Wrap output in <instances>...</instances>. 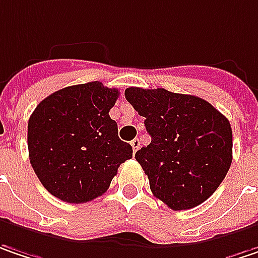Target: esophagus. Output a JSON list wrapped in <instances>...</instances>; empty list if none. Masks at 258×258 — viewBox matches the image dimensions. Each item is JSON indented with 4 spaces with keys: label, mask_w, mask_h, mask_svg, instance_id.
<instances>
[{
    "label": "esophagus",
    "mask_w": 258,
    "mask_h": 258,
    "mask_svg": "<svg viewBox=\"0 0 258 258\" xmlns=\"http://www.w3.org/2000/svg\"><path fill=\"white\" fill-rule=\"evenodd\" d=\"M131 146H133V150H134V153L139 150V147H140V140L139 139H134L133 142H131Z\"/></svg>",
    "instance_id": "34e87169"
}]
</instances>
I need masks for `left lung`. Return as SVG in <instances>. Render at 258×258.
<instances>
[{
	"label": "left lung",
	"mask_w": 258,
	"mask_h": 258,
	"mask_svg": "<svg viewBox=\"0 0 258 258\" xmlns=\"http://www.w3.org/2000/svg\"><path fill=\"white\" fill-rule=\"evenodd\" d=\"M125 99L152 137L136 153L156 199L172 210L206 202L232 162V128L205 99L165 89L128 87Z\"/></svg>",
	"instance_id": "1"
}]
</instances>
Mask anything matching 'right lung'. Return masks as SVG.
Returning <instances> with one entry per match:
<instances>
[{
    "label": "right lung",
    "instance_id": "obj_1",
    "mask_svg": "<svg viewBox=\"0 0 258 258\" xmlns=\"http://www.w3.org/2000/svg\"><path fill=\"white\" fill-rule=\"evenodd\" d=\"M118 89L100 82L64 87L29 118V159L42 185L67 203H86L109 188L133 147L119 140L109 109Z\"/></svg>",
    "mask_w": 258,
    "mask_h": 258
}]
</instances>
